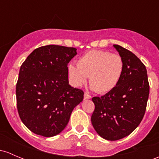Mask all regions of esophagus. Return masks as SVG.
I'll return each instance as SVG.
<instances>
[{
  "label": "esophagus",
  "instance_id": "1",
  "mask_svg": "<svg viewBox=\"0 0 159 159\" xmlns=\"http://www.w3.org/2000/svg\"><path fill=\"white\" fill-rule=\"evenodd\" d=\"M84 98L85 100H88V99H91V96L90 94H88V93H84Z\"/></svg>",
  "mask_w": 159,
  "mask_h": 159
}]
</instances>
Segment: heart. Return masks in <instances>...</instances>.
Masks as SVG:
<instances>
[{"instance_id": "1", "label": "heart", "mask_w": 159, "mask_h": 159, "mask_svg": "<svg viewBox=\"0 0 159 159\" xmlns=\"http://www.w3.org/2000/svg\"><path fill=\"white\" fill-rule=\"evenodd\" d=\"M123 69L124 62L120 55L103 50H91L80 57L77 66H68V73L75 86H82L89 77L91 88L99 93L114 89Z\"/></svg>"}]
</instances>
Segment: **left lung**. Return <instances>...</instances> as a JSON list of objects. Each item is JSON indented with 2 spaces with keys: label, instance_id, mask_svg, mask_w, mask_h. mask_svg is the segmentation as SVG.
I'll list each match as a JSON object with an SVG mask.
<instances>
[{
  "label": "left lung",
  "instance_id": "1",
  "mask_svg": "<svg viewBox=\"0 0 159 159\" xmlns=\"http://www.w3.org/2000/svg\"><path fill=\"white\" fill-rule=\"evenodd\" d=\"M124 62L119 83L106 94L94 97L91 123L100 136L110 141L129 136L145 115L149 84L145 65L135 54L119 45H113Z\"/></svg>",
  "mask_w": 159,
  "mask_h": 159
}]
</instances>
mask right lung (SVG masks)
Listing matches in <instances>:
<instances>
[{
    "mask_svg": "<svg viewBox=\"0 0 159 159\" xmlns=\"http://www.w3.org/2000/svg\"><path fill=\"white\" fill-rule=\"evenodd\" d=\"M73 47L48 45L37 48L20 66L16 86V106L23 124L35 134L51 137L68 124L84 91L68 84V64Z\"/></svg>",
    "mask_w": 159,
    "mask_h": 159,
    "instance_id": "1",
    "label": "right lung"
}]
</instances>
